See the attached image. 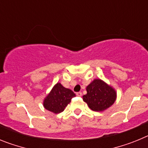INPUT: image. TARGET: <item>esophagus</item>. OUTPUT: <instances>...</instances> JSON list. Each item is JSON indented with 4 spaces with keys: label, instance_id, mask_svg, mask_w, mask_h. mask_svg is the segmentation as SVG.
Masks as SVG:
<instances>
[{
    "label": "esophagus",
    "instance_id": "1",
    "mask_svg": "<svg viewBox=\"0 0 148 148\" xmlns=\"http://www.w3.org/2000/svg\"><path fill=\"white\" fill-rule=\"evenodd\" d=\"M76 95H77V96H78V97H81V96H82V92H77V93H76Z\"/></svg>",
    "mask_w": 148,
    "mask_h": 148
}]
</instances>
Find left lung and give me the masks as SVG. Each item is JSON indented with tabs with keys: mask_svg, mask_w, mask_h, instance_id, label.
Masks as SVG:
<instances>
[{
	"mask_svg": "<svg viewBox=\"0 0 148 148\" xmlns=\"http://www.w3.org/2000/svg\"><path fill=\"white\" fill-rule=\"evenodd\" d=\"M87 94L83 101L93 111L102 112L114 104L117 92L112 86L99 78L94 79L86 88Z\"/></svg>",
	"mask_w": 148,
	"mask_h": 148,
	"instance_id": "1",
	"label": "left lung"
}]
</instances>
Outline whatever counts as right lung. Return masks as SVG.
<instances>
[{"mask_svg":"<svg viewBox=\"0 0 148 148\" xmlns=\"http://www.w3.org/2000/svg\"><path fill=\"white\" fill-rule=\"evenodd\" d=\"M75 96V94L71 90L65 88L61 83H57L44 98L43 105L46 110L57 114L63 112Z\"/></svg>","mask_w":148,"mask_h":148,"instance_id":"right-lung-1","label":"right lung"}]
</instances>
